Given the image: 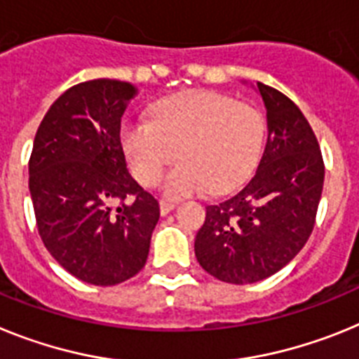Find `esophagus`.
I'll list each match as a JSON object with an SVG mask.
<instances>
[{"label":"esophagus","mask_w":359,"mask_h":359,"mask_svg":"<svg viewBox=\"0 0 359 359\" xmlns=\"http://www.w3.org/2000/svg\"><path fill=\"white\" fill-rule=\"evenodd\" d=\"M158 208H161V215H168L170 211L175 210V204L170 201H161L158 202Z\"/></svg>","instance_id":"obj_1"}]
</instances>
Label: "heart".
<instances>
[{
	"label": "heart",
	"instance_id": "heart-1",
	"mask_svg": "<svg viewBox=\"0 0 359 359\" xmlns=\"http://www.w3.org/2000/svg\"><path fill=\"white\" fill-rule=\"evenodd\" d=\"M121 148L142 186H154L164 168L179 164L162 180L168 197H186L210 188L226 193L253 175L264 154L266 119L258 108L224 93L189 90L162 99L151 121H126Z\"/></svg>",
	"mask_w": 359,
	"mask_h": 359
}]
</instances>
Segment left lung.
<instances>
[{"label":"left lung","instance_id":"8db88e82","mask_svg":"<svg viewBox=\"0 0 359 359\" xmlns=\"http://www.w3.org/2000/svg\"><path fill=\"white\" fill-rule=\"evenodd\" d=\"M267 110V144L255 177L235 197L205 208L195 238L202 269L227 283L278 273L313 233L323 189L322 151L300 108L257 83Z\"/></svg>","mask_w":359,"mask_h":359}]
</instances>
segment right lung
<instances>
[{
    "mask_svg": "<svg viewBox=\"0 0 359 359\" xmlns=\"http://www.w3.org/2000/svg\"><path fill=\"white\" fill-rule=\"evenodd\" d=\"M130 83L93 79L50 106L34 139L29 188L48 253L76 278L115 285L144 267L158 202L128 173L121 117Z\"/></svg>",
    "mask_w": 359,
    "mask_h": 359,
    "instance_id": "add662e5",
    "label": "right lung"
}]
</instances>
